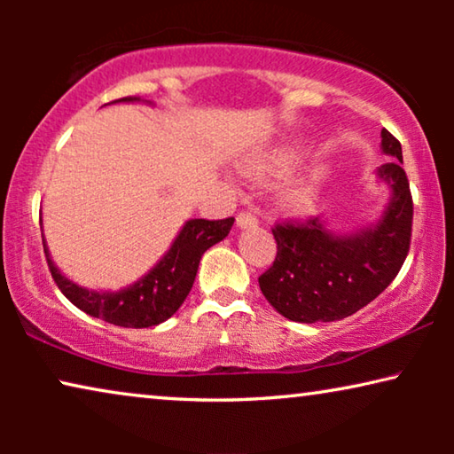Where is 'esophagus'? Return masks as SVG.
<instances>
[{"label": "esophagus", "mask_w": 454, "mask_h": 454, "mask_svg": "<svg viewBox=\"0 0 454 454\" xmlns=\"http://www.w3.org/2000/svg\"><path fill=\"white\" fill-rule=\"evenodd\" d=\"M235 225H238L239 229H252L258 225V219H256V215H252V213H239L238 219H235Z\"/></svg>", "instance_id": "obj_1"}]
</instances>
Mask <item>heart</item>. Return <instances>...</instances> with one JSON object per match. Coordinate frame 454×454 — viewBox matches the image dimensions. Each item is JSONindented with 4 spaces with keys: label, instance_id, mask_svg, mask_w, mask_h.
<instances>
[{
    "label": "heart",
    "instance_id": "b5f03b06",
    "mask_svg": "<svg viewBox=\"0 0 454 454\" xmlns=\"http://www.w3.org/2000/svg\"><path fill=\"white\" fill-rule=\"evenodd\" d=\"M306 154V148L297 142H283V145L260 148V151L247 153L238 160V171L247 179L260 182V179L283 176L294 169ZM316 196L314 182L309 179H294L278 194L281 207L289 213H301L312 204Z\"/></svg>",
    "mask_w": 454,
    "mask_h": 454
}]
</instances>
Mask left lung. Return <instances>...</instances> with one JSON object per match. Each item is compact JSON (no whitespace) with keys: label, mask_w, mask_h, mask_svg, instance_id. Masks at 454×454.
I'll return each instance as SVG.
<instances>
[{"label":"left lung","mask_w":454,"mask_h":454,"mask_svg":"<svg viewBox=\"0 0 454 454\" xmlns=\"http://www.w3.org/2000/svg\"><path fill=\"white\" fill-rule=\"evenodd\" d=\"M382 154L393 157L376 169L388 190L387 207L374 221L351 231H333L314 216L303 225H277V258L258 278L260 291L285 318L303 325L334 322L368 306L393 283L409 252L413 202L399 140L380 132Z\"/></svg>","instance_id":"1"}]
</instances>
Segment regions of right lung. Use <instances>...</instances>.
Listing matches in <instances>:
<instances>
[{
    "label": "right lung",
    "mask_w": 454,
    "mask_h": 454,
    "mask_svg": "<svg viewBox=\"0 0 454 454\" xmlns=\"http://www.w3.org/2000/svg\"><path fill=\"white\" fill-rule=\"evenodd\" d=\"M115 103L153 105V101H142V98L136 97L120 98ZM233 216L223 221H185L176 239L171 241L169 250L159 258V262L146 275H142L138 281L117 291H97L74 283L55 266L51 254H49L45 235H43V247H45L47 264L53 275V281L58 283L61 294L78 309H82L92 318H101L115 326L148 328L160 325V322L171 318L177 312L185 297H188L192 285H194L202 254L210 246L219 244L227 238L233 227Z\"/></svg>",
    "instance_id": "1"
}]
</instances>
